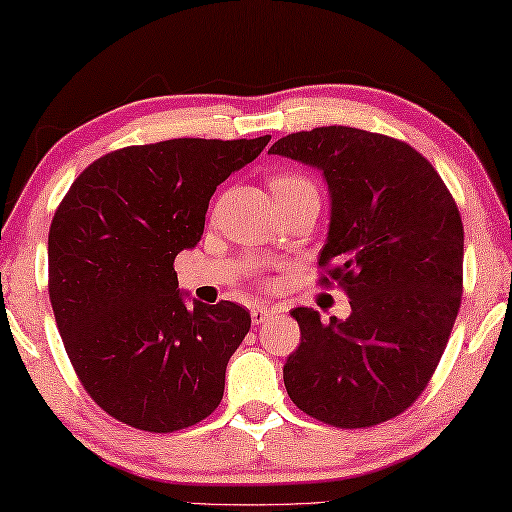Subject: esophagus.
I'll return each mask as SVG.
<instances>
[{
    "mask_svg": "<svg viewBox=\"0 0 512 512\" xmlns=\"http://www.w3.org/2000/svg\"><path fill=\"white\" fill-rule=\"evenodd\" d=\"M279 313L276 308H270V306H256L254 311H251V322L254 324H263L267 320H272V317Z\"/></svg>",
    "mask_w": 512,
    "mask_h": 512,
    "instance_id": "esophagus-1",
    "label": "esophagus"
}]
</instances>
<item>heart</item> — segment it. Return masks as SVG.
Wrapping results in <instances>:
<instances>
[{"label":"heart","instance_id":"obj_1","mask_svg":"<svg viewBox=\"0 0 512 512\" xmlns=\"http://www.w3.org/2000/svg\"><path fill=\"white\" fill-rule=\"evenodd\" d=\"M306 186H313L311 179L301 177V174H279V177H274L272 181V192H288V190H297V188H306Z\"/></svg>","mask_w":512,"mask_h":512}]
</instances>
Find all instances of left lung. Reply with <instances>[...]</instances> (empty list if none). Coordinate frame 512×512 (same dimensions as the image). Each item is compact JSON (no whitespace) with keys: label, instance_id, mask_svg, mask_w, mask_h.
<instances>
[{"label":"left lung","instance_id":"1","mask_svg":"<svg viewBox=\"0 0 512 512\" xmlns=\"http://www.w3.org/2000/svg\"><path fill=\"white\" fill-rule=\"evenodd\" d=\"M270 154L322 170L331 192L320 286L351 315L295 308L301 342L283 365L299 410L338 429L388 422L422 395L463 295V222L435 167L406 142L351 127L276 140Z\"/></svg>","mask_w":512,"mask_h":512}]
</instances>
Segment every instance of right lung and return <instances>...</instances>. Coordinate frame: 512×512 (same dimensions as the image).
Instances as JSON below:
<instances>
[{"instance_id": "add662e5", "label": "right lung", "mask_w": 512, "mask_h": 512, "mask_svg": "<svg viewBox=\"0 0 512 512\" xmlns=\"http://www.w3.org/2000/svg\"><path fill=\"white\" fill-rule=\"evenodd\" d=\"M267 142L115 149L58 204L47 242L56 326L81 385L117 422L172 433L220 406L226 363L251 317L233 301L188 308L174 258L199 242L215 188Z\"/></svg>"}]
</instances>
